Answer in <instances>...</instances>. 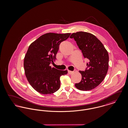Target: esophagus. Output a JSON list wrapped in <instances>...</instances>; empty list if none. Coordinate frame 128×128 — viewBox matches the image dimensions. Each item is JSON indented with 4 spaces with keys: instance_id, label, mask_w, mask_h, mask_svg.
I'll use <instances>...</instances> for the list:
<instances>
[{
    "instance_id": "34e87169",
    "label": "esophagus",
    "mask_w": 128,
    "mask_h": 128,
    "mask_svg": "<svg viewBox=\"0 0 128 128\" xmlns=\"http://www.w3.org/2000/svg\"><path fill=\"white\" fill-rule=\"evenodd\" d=\"M68 74H72V73H73V72H72V71H70V70H68Z\"/></svg>"
}]
</instances>
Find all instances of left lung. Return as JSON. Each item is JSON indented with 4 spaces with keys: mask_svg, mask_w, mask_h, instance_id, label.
<instances>
[{
    "mask_svg": "<svg viewBox=\"0 0 128 128\" xmlns=\"http://www.w3.org/2000/svg\"><path fill=\"white\" fill-rule=\"evenodd\" d=\"M74 38L84 58L89 60L84 71L79 72L82 78L75 87L82 91H89L103 80L108 69L109 56L103 44L90 33L79 32L70 36Z\"/></svg>",
    "mask_w": 128,
    "mask_h": 128,
    "instance_id": "left-lung-1",
    "label": "left lung"
}]
</instances>
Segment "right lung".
Instances as JSON below:
<instances>
[{"label": "right lung", "instance_id": "right-lung-1", "mask_svg": "<svg viewBox=\"0 0 128 128\" xmlns=\"http://www.w3.org/2000/svg\"><path fill=\"white\" fill-rule=\"evenodd\" d=\"M71 34L47 33L39 37L29 46L24 59L25 74L32 88L38 92L51 94L60 88V77L68 73L51 68L60 44Z\"/></svg>", "mask_w": 128, "mask_h": 128}]
</instances>
